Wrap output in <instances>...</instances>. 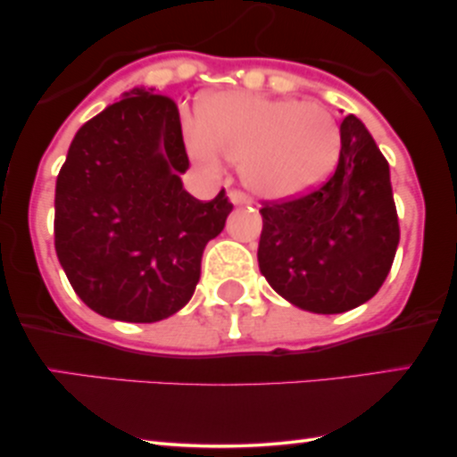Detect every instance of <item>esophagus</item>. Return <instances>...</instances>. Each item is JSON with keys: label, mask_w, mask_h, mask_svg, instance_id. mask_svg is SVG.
Masks as SVG:
<instances>
[{"label": "esophagus", "mask_w": 457, "mask_h": 457, "mask_svg": "<svg viewBox=\"0 0 457 457\" xmlns=\"http://www.w3.org/2000/svg\"><path fill=\"white\" fill-rule=\"evenodd\" d=\"M229 197H232L234 204H249V197H246L243 191H232L229 193Z\"/></svg>", "instance_id": "obj_1"}]
</instances>
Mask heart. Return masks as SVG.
<instances>
[{"label":"heart","instance_id":"b5f03b06","mask_svg":"<svg viewBox=\"0 0 457 457\" xmlns=\"http://www.w3.org/2000/svg\"><path fill=\"white\" fill-rule=\"evenodd\" d=\"M185 144L197 162H240L245 185L264 199H290L318 187L339 156V127L322 104L219 92L185 120Z\"/></svg>","mask_w":457,"mask_h":457}]
</instances>
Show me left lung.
<instances>
[{
	"label": "left lung",
	"instance_id": "left-lung-1",
	"mask_svg": "<svg viewBox=\"0 0 457 457\" xmlns=\"http://www.w3.org/2000/svg\"><path fill=\"white\" fill-rule=\"evenodd\" d=\"M339 133V161L327 182L260 208L262 275L277 295L313 313H344L370 301L400 243L389 162L353 113Z\"/></svg>",
	"mask_w": 457,
	"mask_h": 457
}]
</instances>
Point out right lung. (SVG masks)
I'll return each mask as SVG.
<instances>
[{"instance_id": "obj_1", "label": "right lung", "mask_w": 457, "mask_h": 457, "mask_svg": "<svg viewBox=\"0 0 457 457\" xmlns=\"http://www.w3.org/2000/svg\"><path fill=\"white\" fill-rule=\"evenodd\" d=\"M171 98L135 87L77 130L55 182V251L77 296L104 318L159 322L191 301L208 240L232 202H199Z\"/></svg>"}]
</instances>
